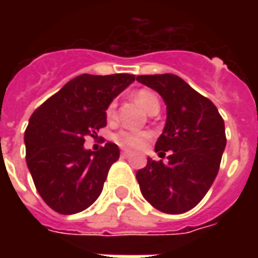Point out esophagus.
<instances>
[{"label": "esophagus", "instance_id": "esophagus-1", "mask_svg": "<svg viewBox=\"0 0 258 258\" xmlns=\"http://www.w3.org/2000/svg\"><path fill=\"white\" fill-rule=\"evenodd\" d=\"M130 155H131V152L127 151V149H124V151L121 152V156H123V157H128Z\"/></svg>", "mask_w": 258, "mask_h": 258}]
</instances>
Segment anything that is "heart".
Masks as SVG:
<instances>
[{
  "label": "heart",
  "mask_w": 258,
  "mask_h": 258,
  "mask_svg": "<svg viewBox=\"0 0 258 258\" xmlns=\"http://www.w3.org/2000/svg\"><path fill=\"white\" fill-rule=\"evenodd\" d=\"M135 101L140 103L141 106L145 109L146 112L151 113L153 109H159V99L155 95V92L149 90H140L135 94ZM116 102H110L106 109V117L109 120H113L116 117ZM113 140L117 144L124 146H141L146 140L148 134L146 133H140V131H118L117 134L113 135Z\"/></svg>",
  "instance_id": "heart-1"
}]
</instances>
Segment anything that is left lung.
<instances>
[{
  "label": "left lung",
  "instance_id": "8db88e82",
  "mask_svg": "<svg viewBox=\"0 0 258 258\" xmlns=\"http://www.w3.org/2000/svg\"><path fill=\"white\" fill-rule=\"evenodd\" d=\"M159 92L167 120L155 151L168 152V163L148 157L137 171L141 192L155 209L167 214L189 211L205 198L220 170L227 145L225 125L214 103L175 74L137 76Z\"/></svg>",
  "mask_w": 258,
  "mask_h": 258
}]
</instances>
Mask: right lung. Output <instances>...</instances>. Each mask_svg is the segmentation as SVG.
Listing matches in <instances>:
<instances>
[{"label":"right lung","mask_w":258,"mask_h":258,"mask_svg":"<svg viewBox=\"0 0 258 258\" xmlns=\"http://www.w3.org/2000/svg\"><path fill=\"white\" fill-rule=\"evenodd\" d=\"M135 80L134 74H81L37 107L25 131L26 162L38 194L52 210L76 214L101 195L116 144L84 149L85 137L106 127V109Z\"/></svg>","instance_id":"obj_1"}]
</instances>
